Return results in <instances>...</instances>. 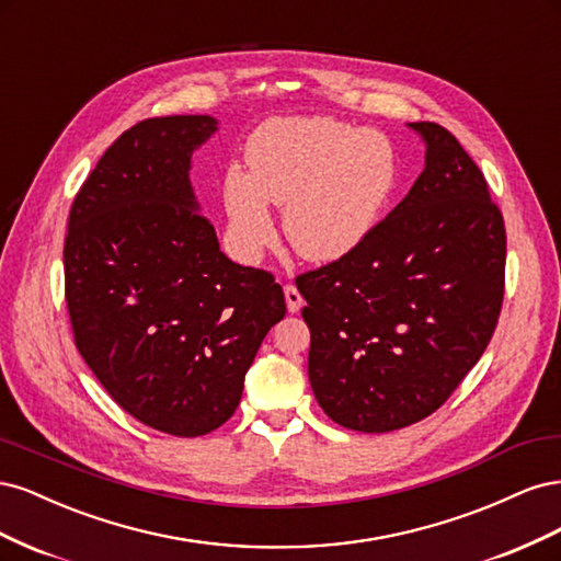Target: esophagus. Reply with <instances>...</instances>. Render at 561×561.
Instances as JSON below:
<instances>
[{
    "mask_svg": "<svg viewBox=\"0 0 561 561\" xmlns=\"http://www.w3.org/2000/svg\"><path fill=\"white\" fill-rule=\"evenodd\" d=\"M285 304H287V311L290 313H297L299 309H301V304H304V297L299 295V290L295 285H285Z\"/></svg>",
    "mask_w": 561,
    "mask_h": 561,
    "instance_id": "esophagus-1",
    "label": "esophagus"
}]
</instances>
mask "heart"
<instances>
[{
	"instance_id": "1",
	"label": "heart",
	"mask_w": 561,
	"mask_h": 561,
	"mask_svg": "<svg viewBox=\"0 0 561 561\" xmlns=\"http://www.w3.org/2000/svg\"><path fill=\"white\" fill-rule=\"evenodd\" d=\"M248 173L231 165L222 180L227 241L245 264L274 241L271 206L283 210L285 239L304 260L328 264L358 250L393 201L402 163L377 128L332 116L276 118L252 133Z\"/></svg>"
}]
</instances>
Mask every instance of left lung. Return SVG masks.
I'll return each mask as SVG.
<instances>
[{
	"instance_id": "8db88e82",
	"label": "left lung",
	"mask_w": 561,
	"mask_h": 561,
	"mask_svg": "<svg viewBox=\"0 0 561 561\" xmlns=\"http://www.w3.org/2000/svg\"><path fill=\"white\" fill-rule=\"evenodd\" d=\"M426 168L375 233L297 278L309 381L334 423L388 433L431 416L482 358L505 285V227L454 135L407 124Z\"/></svg>"
}]
</instances>
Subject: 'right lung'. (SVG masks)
I'll return each mask as SVG.
<instances>
[{"mask_svg":"<svg viewBox=\"0 0 561 561\" xmlns=\"http://www.w3.org/2000/svg\"><path fill=\"white\" fill-rule=\"evenodd\" d=\"M208 114L135 124L79 190L65 239L75 344L114 402L145 426L206 435L236 412L283 287L219 250L198 210L192 154Z\"/></svg>","mask_w":561,"mask_h":561,"instance_id":"add662e5","label":"right lung"}]
</instances>
